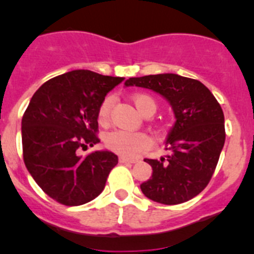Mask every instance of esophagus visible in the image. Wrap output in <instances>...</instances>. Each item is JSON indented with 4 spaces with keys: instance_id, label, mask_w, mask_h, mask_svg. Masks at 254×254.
Listing matches in <instances>:
<instances>
[{
    "instance_id": "34e87169",
    "label": "esophagus",
    "mask_w": 254,
    "mask_h": 254,
    "mask_svg": "<svg viewBox=\"0 0 254 254\" xmlns=\"http://www.w3.org/2000/svg\"><path fill=\"white\" fill-rule=\"evenodd\" d=\"M120 161L122 164H134V163H137L138 159L136 158H120Z\"/></svg>"
}]
</instances>
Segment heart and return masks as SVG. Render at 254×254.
Returning <instances> with one entry per match:
<instances>
[{"label": "heart", "mask_w": 254, "mask_h": 254, "mask_svg": "<svg viewBox=\"0 0 254 254\" xmlns=\"http://www.w3.org/2000/svg\"><path fill=\"white\" fill-rule=\"evenodd\" d=\"M113 102V96H107L100 103L99 109H98V121H99L100 125H107L109 122ZM132 103H133L134 108L137 109L138 113L142 114V116L146 112L154 113L155 109H156V104H155L154 99L151 96L146 95V94H134V95H132ZM105 145H107L108 149H111L116 154L131 158V156H134V155L149 146V138L143 133H134V132L116 129V131L109 132L105 136Z\"/></svg>", "instance_id": "obj_1"}]
</instances>
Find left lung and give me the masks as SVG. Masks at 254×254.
<instances>
[{"label":"left lung","instance_id":"1","mask_svg":"<svg viewBox=\"0 0 254 254\" xmlns=\"http://www.w3.org/2000/svg\"><path fill=\"white\" fill-rule=\"evenodd\" d=\"M125 85L160 94L176 116L165 143L169 155L145 159L152 176L141 185L142 193L164 205L196 197L208 185L225 142L224 113L215 96L198 80L176 73L131 77Z\"/></svg>","mask_w":254,"mask_h":254}]
</instances>
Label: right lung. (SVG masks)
<instances>
[{
	"instance_id": "right-lung-1",
	"label": "right lung",
	"mask_w": 254,
	"mask_h": 254,
	"mask_svg": "<svg viewBox=\"0 0 254 254\" xmlns=\"http://www.w3.org/2000/svg\"><path fill=\"white\" fill-rule=\"evenodd\" d=\"M125 78L73 69L44 82L21 121L26 169L57 202L80 206L99 196L118 156L103 150L80 156L78 149L100 142L98 109Z\"/></svg>"
}]
</instances>
